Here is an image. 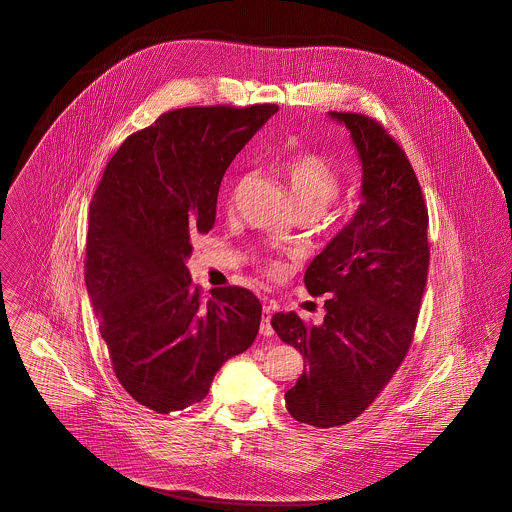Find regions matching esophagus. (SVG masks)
I'll return each instance as SVG.
<instances>
[{
    "label": "esophagus",
    "instance_id": "1",
    "mask_svg": "<svg viewBox=\"0 0 512 512\" xmlns=\"http://www.w3.org/2000/svg\"><path fill=\"white\" fill-rule=\"evenodd\" d=\"M271 317H273V308L269 304L263 306V315H261V335L271 337L275 331L271 327Z\"/></svg>",
    "mask_w": 512,
    "mask_h": 512
}]
</instances>
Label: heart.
<instances>
[{"label": "heart", "mask_w": 512, "mask_h": 512, "mask_svg": "<svg viewBox=\"0 0 512 512\" xmlns=\"http://www.w3.org/2000/svg\"><path fill=\"white\" fill-rule=\"evenodd\" d=\"M282 171L290 183V189L304 212H321L333 198L339 195L341 175L339 171L317 152L294 150L282 159ZM265 269L271 276H280L286 267L282 261L269 259Z\"/></svg>", "instance_id": "b5f03b06"}]
</instances>
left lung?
Masks as SVG:
<instances>
[{"label":"left lung","instance_id":"obj_1","mask_svg":"<svg viewBox=\"0 0 512 512\" xmlns=\"http://www.w3.org/2000/svg\"><path fill=\"white\" fill-rule=\"evenodd\" d=\"M329 115L351 130L362 202L304 276L312 296H327L323 323L294 312L271 319L304 356L286 409L319 429L354 421L394 378L413 341L431 259L427 204L401 146L376 118Z\"/></svg>","mask_w":512,"mask_h":512}]
</instances>
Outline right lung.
<instances>
[{"instance_id":"add662e5","label":"right lung","mask_w":512,"mask_h":512,"mask_svg":"<svg viewBox=\"0 0 512 512\" xmlns=\"http://www.w3.org/2000/svg\"><path fill=\"white\" fill-rule=\"evenodd\" d=\"M276 105L185 107L130 134L89 206L85 286L120 386L156 413L202 401L251 347L261 302L241 286L202 296L185 261L216 222L222 177Z\"/></svg>"}]
</instances>
